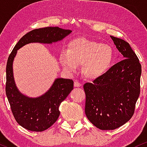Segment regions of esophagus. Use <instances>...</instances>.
I'll use <instances>...</instances> for the list:
<instances>
[{"mask_svg":"<svg viewBox=\"0 0 147 147\" xmlns=\"http://www.w3.org/2000/svg\"><path fill=\"white\" fill-rule=\"evenodd\" d=\"M81 86V83L78 81L74 82V87H80Z\"/></svg>","mask_w":147,"mask_h":147,"instance_id":"esophagus-1","label":"esophagus"}]
</instances>
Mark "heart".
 Instances as JSON below:
<instances>
[{"label": "heart", "instance_id": "heart-1", "mask_svg": "<svg viewBox=\"0 0 147 147\" xmlns=\"http://www.w3.org/2000/svg\"><path fill=\"white\" fill-rule=\"evenodd\" d=\"M114 51L109 44H100L85 38H78L68 44L60 55V62L67 71L74 72L82 65V73L94 80L103 75L111 67Z\"/></svg>", "mask_w": 147, "mask_h": 147}]
</instances>
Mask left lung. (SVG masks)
I'll return each mask as SVG.
<instances>
[{"mask_svg": "<svg viewBox=\"0 0 147 147\" xmlns=\"http://www.w3.org/2000/svg\"><path fill=\"white\" fill-rule=\"evenodd\" d=\"M123 60L83 88L85 114L100 130H114L133 117L140 93L142 67L138 56L123 39L110 36Z\"/></svg>", "mask_w": 147, "mask_h": 147, "instance_id": "8db88e82", "label": "left lung"}]
</instances>
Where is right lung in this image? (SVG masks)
I'll return each instance as SVG.
<instances>
[{
    "label": "right lung",
    "mask_w": 147,
    "mask_h": 147,
    "mask_svg": "<svg viewBox=\"0 0 147 147\" xmlns=\"http://www.w3.org/2000/svg\"><path fill=\"white\" fill-rule=\"evenodd\" d=\"M70 30L59 27L34 29L23 36L8 57L6 66L5 92L11 113L16 122L26 129L42 132L57 121L60 115L59 106L74 89L71 79L57 78L47 93L35 98L23 95L16 88L12 72V62L16 51L30 42L51 44L62 40L71 33Z\"/></svg>",
    "instance_id": "add662e5"
}]
</instances>
